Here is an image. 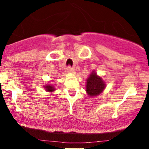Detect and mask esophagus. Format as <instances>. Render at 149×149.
Returning <instances> with one entry per match:
<instances>
[{"label":"esophagus","instance_id":"obj_1","mask_svg":"<svg viewBox=\"0 0 149 149\" xmlns=\"http://www.w3.org/2000/svg\"><path fill=\"white\" fill-rule=\"evenodd\" d=\"M67 71L69 73H75V69L74 68H71V66H68Z\"/></svg>","mask_w":149,"mask_h":149}]
</instances>
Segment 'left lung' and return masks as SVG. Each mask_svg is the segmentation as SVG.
Listing matches in <instances>:
<instances>
[{
  "mask_svg": "<svg viewBox=\"0 0 149 149\" xmlns=\"http://www.w3.org/2000/svg\"><path fill=\"white\" fill-rule=\"evenodd\" d=\"M106 88V84L100 76H97L95 71L90 73L87 79L86 92L90 97H95L103 92Z\"/></svg>",
  "mask_w": 149,
  "mask_h": 149,
  "instance_id": "obj_1",
  "label": "left lung"
}]
</instances>
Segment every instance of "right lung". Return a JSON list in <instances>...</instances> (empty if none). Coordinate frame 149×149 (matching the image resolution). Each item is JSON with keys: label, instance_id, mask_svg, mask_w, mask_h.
<instances>
[{"label": "right lung", "instance_id": "obj_1", "mask_svg": "<svg viewBox=\"0 0 149 149\" xmlns=\"http://www.w3.org/2000/svg\"><path fill=\"white\" fill-rule=\"evenodd\" d=\"M44 87H45L46 91H47V92H53L55 90V88H54V86L52 85H47Z\"/></svg>", "mask_w": 149, "mask_h": 149}]
</instances>
